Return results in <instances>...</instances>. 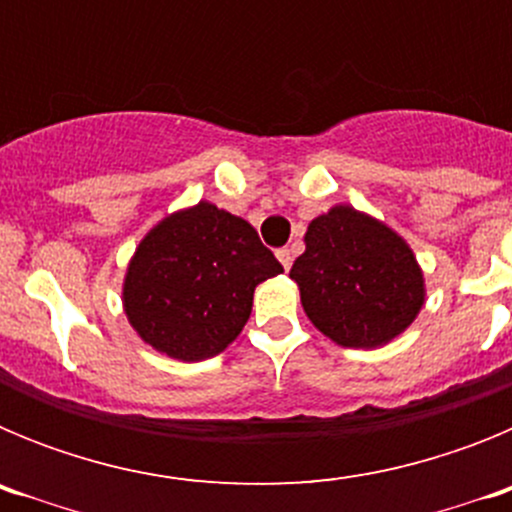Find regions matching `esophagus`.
Returning <instances> with one entry per match:
<instances>
[{"mask_svg": "<svg viewBox=\"0 0 512 512\" xmlns=\"http://www.w3.org/2000/svg\"><path fill=\"white\" fill-rule=\"evenodd\" d=\"M277 259L282 261L284 269L289 271V266H292V261H295V251H292V248H279V251H277Z\"/></svg>", "mask_w": 512, "mask_h": 512, "instance_id": "34e87169", "label": "esophagus"}]
</instances>
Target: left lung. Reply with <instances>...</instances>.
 <instances>
[{
	"instance_id": "left-lung-1",
	"label": "left lung",
	"mask_w": 512,
	"mask_h": 512,
	"mask_svg": "<svg viewBox=\"0 0 512 512\" xmlns=\"http://www.w3.org/2000/svg\"><path fill=\"white\" fill-rule=\"evenodd\" d=\"M289 277L310 323L346 348L390 343L425 305L423 269L408 241L351 205L307 225L305 253Z\"/></svg>"
}]
</instances>
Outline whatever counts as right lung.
I'll list each match as a JSON object with an SVG mask.
<instances>
[{
    "label": "right lung",
    "instance_id": "1",
    "mask_svg": "<svg viewBox=\"0 0 512 512\" xmlns=\"http://www.w3.org/2000/svg\"><path fill=\"white\" fill-rule=\"evenodd\" d=\"M282 271L251 223L202 200L143 235L122 282V307L158 354L205 361L248 323L253 289Z\"/></svg>",
    "mask_w": 512,
    "mask_h": 512
}]
</instances>
